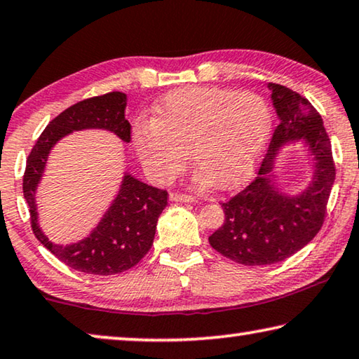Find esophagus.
<instances>
[{
    "label": "esophagus",
    "mask_w": 359,
    "mask_h": 359,
    "mask_svg": "<svg viewBox=\"0 0 359 359\" xmlns=\"http://www.w3.org/2000/svg\"><path fill=\"white\" fill-rule=\"evenodd\" d=\"M170 201L174 203H193L195 201V198H193L191 195H187V193H180V191H172L169 195Z\"/></svg>",
    "instance_id": "1"
}]
</instances>
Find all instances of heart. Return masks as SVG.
<instances>
[{"mask_svg": "<svg viewBox=\"0 0 359 359\" xmlns=\"http://www.w3.org/2000/svg\"><path fill=\"white\" fill-rule=\"evenodd\" d=\"M271 130L265 100L254 93L203 86L172 90L159 100L155 118L134 124L133 144L151 177L168 182L187 161L198 177L231 189L252 174Z\"/></svg>", "mask_w": 359, "mask_h": 359, "instance_id": "1", "label": "heart"}]
</instances>
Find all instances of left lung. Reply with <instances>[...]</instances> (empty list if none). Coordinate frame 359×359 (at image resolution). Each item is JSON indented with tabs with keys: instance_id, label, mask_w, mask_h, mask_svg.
<instances>
[{
	"instance_id": "8db88e82",
	"label": "left lung",
	"mask_w": 359,
	"mask_h": 359,
	"mask_svg": "<svg viewBox=\"0 0 359 359\" xmlns=\"http://www.w3.org/2000/svg\"><path fill=\"white\" fill-rule=\"evenodd\" d=\"M278 115L270 149L251 184L230 201L222 203L224 225L209 244L224 257L241 265H271L286 260L321 230L335 166L331 140L321 115L309 100L281 84H269ZM302 140L316 161L311 185L299 196L280 191L272 174L283 144Z\"/></svg>"
}]
</instances>
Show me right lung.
<instances>
[{
  "label": "right lung",
  "mask_w": 359,
  "mask_h": 359,
  "mask_svg": "<svg viewBox=\"0 0 359 359\" xmlns=\"http://www.w3.org/2000/svg\"><path fill=\"white\" fill-rule=\"evenodd\" d=\"M126 99V94L115 90L67 108L48 124L27 159L24 196L30 208L33 233L67 266L89 275H115L133 269L145 257L155 238L159 214L168 206V191L126 172L116 198L97 226L88 238L67 246L50 243L39 229L35 195L50 150L65 135L75 130L105 129L123 142H130V124L124 116Z\"/></svg>",
  "instance_id": "add662e5"
}]
</instances>
